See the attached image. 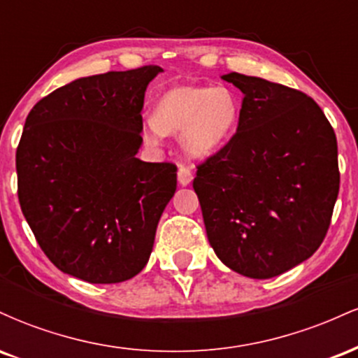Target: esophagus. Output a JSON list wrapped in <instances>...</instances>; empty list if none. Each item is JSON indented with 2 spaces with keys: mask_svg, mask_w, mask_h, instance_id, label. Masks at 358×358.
Listing matches in <instances>:
<instances>
[{
  "mask_svg": "<svg viewBox=\"0 0 358 358\" xmlns=\"http://www.w3.org/2000/svg\"><path fill=\"white\" fill-rule=\"evenodd\" d=\"M193 180V175L190 171V168H187L185 165H180L178 166V183L182 185V187H187V185H190Z\"/></svg>",
  "mask_w": 358,
  "mask_h": 358,
  "instance_id": "34e87169",
  "label": "esophagus"
}]
</instances>
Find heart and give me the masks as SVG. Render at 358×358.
I'll list each match as a JSON object with an SVG mask.
<instances>
[{
	"mask_svg": "<svg viewBox=\"0 0 358 358\" xmlns=\"http://www.w3.org/2000/svg\"><path fill=\"white\" fill-rule=\"evenodd\" d=\"M239 99L232 90L212 85H178L166 90L155 106V119L143 126L148 145L159 146L165 134L180 136L192 158H208L236 133Z\"/></svg>",
	"mask_w": 358,
	"mask_h": 358,
	"instance_id": "obj_1",
	"label": "heart"
}]
</instances>
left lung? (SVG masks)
Listing matches in <instances>:
<instances>
[{
  "instance_id": "obj_1",
  "label": "left lung",
  "mask_w": 358,
  "mask_h": 358,
  "mask_svg": "<svg viewBox=\"0 0 358 358\" xmlns=\"http://www.w3.org/2000/svg\"><path fill=\"white\" fill-rule=\"evenodd\" d=\"M244 99L236 134L196 170L208 242L229 269L269 279L320 248L338 196L334 127L299 90L222 76Z\"/></svg>"
}]
</instances>
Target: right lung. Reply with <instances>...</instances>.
<instances>
[{
    "instance_id": "1",
    "label": "right lung",
    "mask_w": 358,
    "mask_h": 358,
    "mask_svg": "<svg viewBox=\"0 0 358 358\" xmlns=\"http://www.w3.org/2000/svg\"><path fill=\"white\" fill-rule=\"evenodd\" d=\"M158 65L80 77L34 106L16 150L18 199L62 273L122 282L151 256L176 166L136 158L148 84Z\"/></svg>"
}]
</instances>
